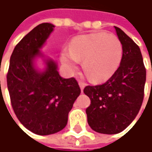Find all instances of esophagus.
<instances>
[{
    "mask_svg": "<svg viewBox=\"0 0 152 152\" xmlns=\"http://www.w3.org/2000/svg\"><path fill=\"white\" fill-rule=\"evenodd\" d=\"M79 87H80V89H81V92H83V91H84V88L85 87V83H83V82H81V81H79Z\"/></svg>",
    "mask_w": 152,
    "mask_h": 152,
    "instance_id": "34e87169",
    "label": "esophagus"
}]
</instances>
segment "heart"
Here are the masks:
<instances>
[{
	"instance_id": "heart-1",
	"label": "heart",
	"mask_w": 152,
	"mask_h": 152,
	"mask_svg": "<svg viewBox=\"0 0 152 152\" xmlns=\"http://www.w3.org/2000/svg\"><path fill=\"white\" fill-rule=\"evenodd\" d=\"M123 45L114 34L91 33L73 39L69 50L61 51V60L68 72L76 73L79 61L91 81L101 83L109 79L118 69L123 58Z\"/></svg>"
}]
</instances>
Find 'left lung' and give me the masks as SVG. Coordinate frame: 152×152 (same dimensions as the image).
Segmentation results:
<instances>
[{"label":"left lung","instance_id":"obj_1","mask_svg":"<svg viewBox=\"0 0 152 152\" xmlns=\"http://www.w3.org/2000/svg\"><path fill=\"white\" fill-rule=\"evenodd\" d=\"M114 28L124 49L119 67L105 84L84 90L91 102L86 109L88 124L94 131L106 134L124 131L136 118L146 78L140 47L121 28Z\"/></svg>","mask_w":152,"mask_h":152}]
</instances>
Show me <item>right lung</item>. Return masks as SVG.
<instances>
[{
	"label": "right lung",
	"instance_id": "obj_1",
	"mask_svg": "<svg viewBox=\"0 0 152 152\" xmlns=\"http://www.w3.org/2000/svg\"><path fill=\"white\" fill-rule=\"evenodd\" d=\"M55 26L39 24L15 46L7 76L12 106L20 123L39 135L52 134L63 129L68 113L80 95L74 78L64 79L56 61L40 50ZM41 59L40 69L37 61Z\"/></svg>",
	"mask_w": 152,
	"mask_h": 152
}]
</instances>
